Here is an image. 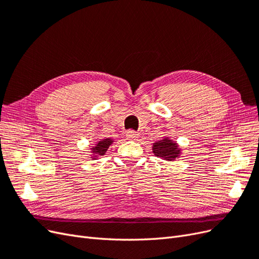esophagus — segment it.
Here are the masks:
<instances>
[{
    "label": "esophagus",
    "mask_w": 259,
    "mask_h": 259,
    "mask_svg": "<svg viewBox=\"0 0 259 259\" xmlns=\"http://www.w3.org/2000/svg\"><path fill=\"white\" fill-rule=\"evenodd\" d=\"M126 138L128 140H136L138 138V133H136L135 131H133V130H130L126 133Z\"/></svg>",
    "instance_id": "obj_1"
}]
</instances>
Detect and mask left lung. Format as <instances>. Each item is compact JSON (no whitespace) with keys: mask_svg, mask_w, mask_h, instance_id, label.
<instances>
[{"mask_svg":"<svg viewBox=\"0 0 259 259\" xmlns=\"http://www.w3.org/2000/svg\"><path fill=\"white\" fill-rule=\"evenodd\" d=\"M152 151L155 156H160V158L167 161H174L180 154V149L178 148L177 144L168 138H164L160 142L154 143Z\"/></svg>","mask_w":259,"mask_h":259,"instance_id":"left-lung-1","label":"left lung"}]
</instances>
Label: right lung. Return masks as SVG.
Returning a JSON list of instances; mask_svg holds the SVG:
<instances>
[{
	"mask_svg": "<svg viewBox=\"0 0 259 259\" xmlns=\"http://www.w3.org/2000/svg\"><path fill=\"white\" fill-rule=\"evenodd\" d=\"M113 143V140L110 138H106V139H101L100 142L97 143V145L92 148V152L93 154L95 155L94 158H96L97 155H104L106 153V151L108 150L109 146Z\"/></svg>",
	"mask_w": 259,
	"mask_h": 259,
	"instance_id": "right-lung-1",
	"label": "right lung"
}]
</instances>
